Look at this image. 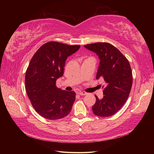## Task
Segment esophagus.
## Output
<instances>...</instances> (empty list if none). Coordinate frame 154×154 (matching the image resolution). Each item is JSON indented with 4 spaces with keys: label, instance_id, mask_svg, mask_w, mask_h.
Listing matches in <instances>:
<instances>
[{
    "label": "esophagus",
    "instance_id": "1",
    "mask_svg": "<svg viewBox=\"0 0 154 154\" xmlns=\"http://www.w3.org/2000/svg\"><path fill=\"white\" fill-rule=\"evenodd\" d=\"M78 94H79L80 95H87L88 94V93L87 92H78V93H77Z\"/></svg>",
    "mask_w": 154,
    "mask_h": 154
}]
</instances>
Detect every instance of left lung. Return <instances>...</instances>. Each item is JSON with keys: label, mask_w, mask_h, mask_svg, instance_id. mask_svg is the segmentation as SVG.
Returning <instances> with one entry per match:
<instances>
[{"label": "left lung", "mask_w": 154, "mask_h": 154, "mask_svg": "<svg viewBox=\"0 0 154 154\" xmlns=\"http://www.w3.org/2000/svg\"><path fill=\"white\" fill-rule=\"evenodd\" d=\"M84 47L99 56L100 65L96 79H103V97L92 107L94 114L100 117L115 114L127 101L132 85V72L128 60L117 48L107 42H97Z\"/></svg>", "instance_id": "left-lung-1"}]
</instances>
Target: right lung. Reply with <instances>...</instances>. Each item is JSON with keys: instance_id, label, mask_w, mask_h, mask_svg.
Segmentation results:
<instances>
[{"instance_id": "1", "label": "right lung", "mask_w": 154, "mask_h": 154, "mask_svg": "<svg viewBox=\"0 0 154 154\" xmlns=\"http://www.w3.org/2000/svg\"><path fill=\"white\" fill-rule=\"evenodd\" d=\"M80 47L55 41L47 42L38 48L29 64L25 78L26 92L35 110L47 119L63 118L72 109L75 92L62 91L55 84L63 74L67 57Z\"/></svg>"}]
</instances>
